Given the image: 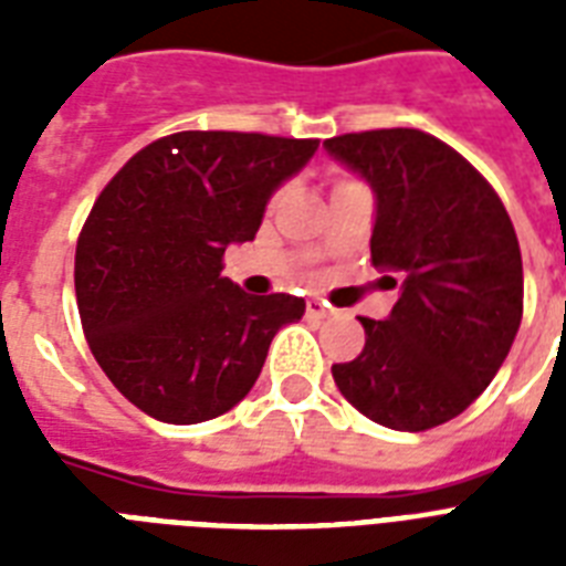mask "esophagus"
Returning <instances> with one entry per match:
<instances>
[{
  "label": "esophagus",
  "mask_w": 566,
  "mask_h": 566,
  "mask_svg": "<svg viewBox=\"0 0 566 566\" xmlns=\"http://www.w3.org/2000/svg\"><path fill=\"white\" fill-rule=\"evenodd\" d=\"M305 314H308L311 319H323V317H328L332 311H328L319 300H308V305H305Z\"/></svg>",
  "instance_id": "34e87169"
}]
</instances>
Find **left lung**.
Masks as SVG:
<instances>
[{"instance_id":"8db88e82","label":"left lung","mask_w":566,"mask_h":566,"mask_svg":"<svg viewBox=\"0 0 566 566\" xmlns=\"http://www.w3.org/2000/svg\"><path fill=\"white\" fill-rule=\"evenodd\" d=\"M376 196L373 264L399 275L385 319L335 364L337 390L378 426L426 431L473 405L500 373L523 319V258L500 196L470 161L417 128L326 140ZM396 287L394 275H385Z\"/></svg>"}]
</instances>
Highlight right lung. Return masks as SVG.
Masks as SVG:
<instances>
[{"instance_id": "right-lung-1", "label": "right lung", "mask_w": 566, "mask_h": 566, "mask_svg": "<svg viewBox=\"0 0 566 566\" xmlns=\"http://www.w3.org/2000/svg\"><path fill=\"white\" fill-rule=\"evenodd\" d=\"M319 140L179 132L102 190L75 247V300L93 358L119 394L172 426L231 411L261 376L291 293L252 296L222 279L231 243L255 238L266 202Z\"/></svg>"}]
</instances>
